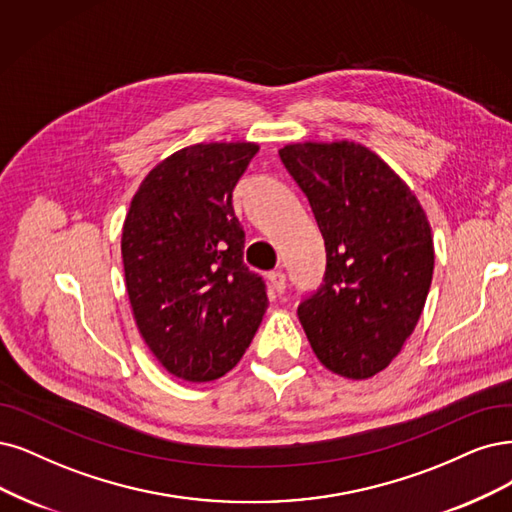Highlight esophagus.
<instances>
[{"mask_svg": "<svg viewBox=\"0 0 512 512\" xmlns=\"http://www.w3.org/2000/svg\"><path fill=\"white\" fill-rule=\"evenodd\" d=\"M268 278H270V285H272V289L276 293H285V289H287V276H285V272H280V270L270 272Z\"/></svg>", "mask_w": 512, "mask_h": 512, "instance_id": "34e87169", "label": "esophagus"}]
</instances>
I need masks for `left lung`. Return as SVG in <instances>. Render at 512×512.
I'll return each instance as SVG.
<instances>
[{
    "label": "left lung",
    "instance_id": "left-lung-1",
    "mask_svg": "<svg viewBox=\"0 0 512 512\" xmlns=\"http://www.w3.org/2000/svg\"><path fill=\"white\" fill-rule=\"evenodd\" d=\"M278 154L327 249L323 285L297 316L320 363L367 380L418 325L434 270L430 223L407 183L361 143L306 141Z\"/></svg>",
    "mask_w": 512,
    "mask_h": 512
}]
</instances>
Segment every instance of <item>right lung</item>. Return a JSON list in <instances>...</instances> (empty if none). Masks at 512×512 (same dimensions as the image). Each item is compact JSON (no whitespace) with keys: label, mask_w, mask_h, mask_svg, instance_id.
Listing matches in <instances>:
<instances>
[{"label":"right lung","mask_w":512,"mask_h":512,"mask_svg":"<svg viewBox=\"0 0 512 512\" xmlns=\"http://www.w3.org/2000/svg\"><path fill=\"white\" fill-rule=\"evenodd\" d=\"M257 143L189 145L149 170L122 227L132 316L158 363L185 382L225 375L268 308L244 266L232 192Z\"/></svg>","instance_id":"1"}]
</instances>
